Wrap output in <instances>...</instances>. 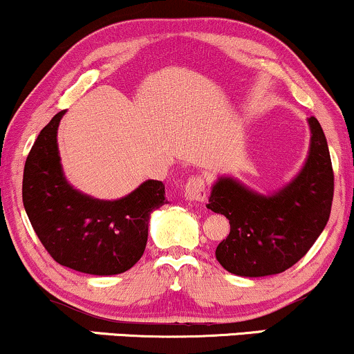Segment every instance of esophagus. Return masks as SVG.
I'll use <instances>...</instances> for the list:
<instances>
[{"instance_id":"1","label":"esophagus","mask_w":354,"mask_h":354,"mask_svg":"<svg viewBox=\"0 0 354 354\" xmlns=\"http://www.w3.org/2000/svg\"><path fill=\"white\" fill-rule=\"evenodd\" d=\"M208 191H206V181L205 178L194 176L188 180L185 186V198L189 203H203L206 201Z\"/></svg>"}]
</instances>
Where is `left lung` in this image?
<instances>
[{"mask_svg":"<svg viewBox=\"0 0 354 354\" xmlns=\"http://www.w3.org/2000/svg\"><path fill=\"white\" fill-rule=\"evenodd\" d=\"M310 149L298 173L273 193H258L233 176L211 186L206 208L230 219V234L216 248L219 265L243 278H261L298 263L326 226L333 176L323 128L308 118Z\"/></svg>","mask_w":354,"mask_h":354,"instance_id":"8db88e82","label":"left lung"}]
</instances>
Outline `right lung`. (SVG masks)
Returning <instances> with one entry per match:
<instances>
[{
  "label": "right lung",
  "instance_id": "add662e5",
  "mask_svg": "<svg viewBox=\"0 0 354 354\" xmlns=\"http://www.w3.org/2000/svg\"><path fill=\"white\" fill-rule=\"evenodd\" d=\"M59 111L41 129L23 171V205L35 233L56 263L95 276L128 271L140 261L165 185L146 180L118 200H100L66 180L58 148Z\"/></svg>",
  "mask_w": 354,
  "mask_h": 354
}]
</instances>
